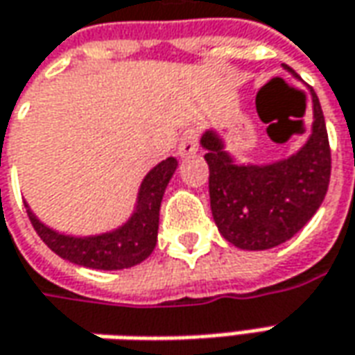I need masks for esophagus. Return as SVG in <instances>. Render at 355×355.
Masks as SVG:
<instances>
[{
	"label": "esophagus",
	"instance_id": "34e87169",
	"mask_svg": "<svg viewBox=\"0 0 355 355\" xmlns=\"http://www.w3.org/2000/svg\"><path fill=\"white\" fill-rule=\"evenodd\" d=\"M197 150H199V140H197L193 128H189L183 132L180 146H178V154H180V158H191L197 154Z\"/></svg>",
	"mask_w": 355,
	"mask_h": 355
}]
</instances>
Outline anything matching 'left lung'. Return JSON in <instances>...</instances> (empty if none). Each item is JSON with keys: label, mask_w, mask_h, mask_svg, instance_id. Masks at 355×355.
<instances>
[{"label": "left lung", "mask_w": 355, "mask_h": 355, "mask_svg": "<svg viewBox=\"0 0 355 355\" xmlns=\"http://www.w3.org/2000/svg\"><path fill=\"white\" fill-rule=\"evenodd\" d=\"M293 78L297 73L283 66ZM313 123L303 146L279 160L242 162L227 139L201 135L209 166L211 213L223 239L240 250H270L305 227L324 201L330 182V146L320 101L313 89Z\"/></svg>", "instance_id": "left-lung-1"}]
</instances>
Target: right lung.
Instances as JSON below:
<instances>
[{"mask_svg":"<svg viewBox=\"0 0 355 355\" xmlns=\"http://www.w3.org/2000/svg\"><path fill=\"white\" fill-rule=\"evenodd\" d=\"M178 170V160L170 156L150 170L140 182L132 213L119 227L97 234H66L44 225L27 207V215L40 240L62 260L89 270H127L144 261L156 248L160 205L166 187Z\"/></svg>","mask_w":355,"mask_h":355,"instance_id":"1","label":"right lung"}]
</instances>
